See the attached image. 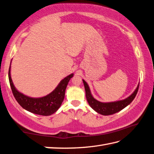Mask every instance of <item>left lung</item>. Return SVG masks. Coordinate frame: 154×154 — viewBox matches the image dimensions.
Returning a JSON list of instances; mask_svg holds the SVG:
<instances>
[{"instance_id": "1", "label": "left lung", "mask_w": 154, "mask_h": 154, "mask_svg": "<svg viewBox=\"0 0 154 154\" xmlns=\"http://www.w3.org/2000/svg\"><path fill=\"white\" fill-rule=\"evenodd\" d=\"M83 82L84 87H85L87 102H88L91 108H93L95 111L103 116L112 115V114L118 112V111H121L126 106H128L129 103H131V101L134 100L135 97L136 96L140 85H138L135 91L129 97L126 98L124 100L111 102V103H101V102L98 101L93 97L87 83L84 80H83Z\"/></svg>"}]
</instances>
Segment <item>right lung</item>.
Here are the masks:
<instances>
[{"label": "right lung", "instance_id": "add662e5", "mask_svg": "<svg viewBox=\"0 0 154 154\" xmlns=\"http://www.w3.org/2000/svg\"><path fill=\"white\" fill-rule=\"evenodd\" d=\"M73 74L63 79L50 94L41 98H32L23 95L15 88L11 77V66L8 70L9 83L14 97L19 104L24 109L37 115L51 116L58 110L65 97V92L69 80Z\"/></svg>", "mask_w": 154, "mask_h": 154}]
</instances>
